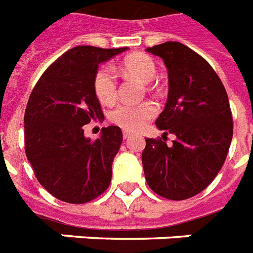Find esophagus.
Instances as JSON below:
<instances>
[{
  "label": "esophagus",
  "mask_w": 253,
  "mask_h": 253,
  "mask_svg": "<svg viewBox=\"0 0 253 253\" xmlns=\"http://www.w3.org/2000/svg\"><path fill=\"white\" fill-rule=\"evenodd\" d=\"M132 136H133V133L128 132V130H124V132H123V137H124L125 139L130 138V137H132Z\"/></svg>",
  "instance_id": "1"
}]
</instances>
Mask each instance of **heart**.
I'll return each instance as SVG.
<instances>
[{
	"label": "heart",
	"instance_id": "obj_1",
	"mask_svg": "<svg viewBox=\"0 0 253 253\" xmlns=\"http://www.w3.org/2000/svg\"><path fill=\"white\" fill-rule=\"evenodd\" d=\"M124 70L132 77H136L143 84L150 82L155 77L157 68L153 58L147 54L137 53L125 58ZM94 91L96 98L103 104H111L116 100L117 82L114 69L110 65L99 68L94 77ZM157 114V107L150 102L133 104H120L110 115V120L114 124L126 130H137L145 125L147 120Z\"/></svg>",
	"mask_w": 253,
	"mask_h": 253
}]
</instances>
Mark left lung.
Returning a JSON list of instances; mask_svg holds the SVG:
<instances>
[{
	"mask_svg": "<svg viewBox=\"0 0 253 253\" xmlns=\"http://www.w3.org/2000/svg\"><path fill=\"white\" fill-rule=\"evenodd\" d=\"M169 70V98L155 125L177 137L171 145L146 138L142 166L147 185L169 200L193 197L214 180L232 139L225 86L209 62L177 42L147 48Z\"/></svg>",
	"mask_w": 253,
	"mask_h": 253,
	"instance_id": "1",
	"label": "left lung"
}]
</instances>
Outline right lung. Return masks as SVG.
Here are the masks:
<instances>
[{
    "mask_svg": "<svg viewBox=\"0 0 253 253\" xmlns=\"http://www.w3.org/2000/svg\"><path fill=\"white\" fill-rule=\"evenodd\" d=\"M126 48L80 45L58 57L32 90L24 112V147L36 179L56 199L84 204L106 191L123 132L111 125L96 139L84 125L103 116L94 91L99 64Z\"/></svg>",
    "mask_w": 253,
    "mask_h": 253,
    "instance_id": "right-lung-1",
    "label": "right lung"
}]
</instances>
